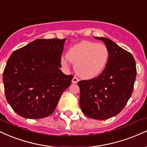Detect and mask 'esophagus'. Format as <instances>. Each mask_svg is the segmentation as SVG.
I'll use <instances>...</instances> for the list:
<instances>
[{
	"label": "esophagus",
	"mask_w": 147,
	"mask_h": 147,
	"mask_svg": "<svg viewBox=\"0 0 147 147\" xmlns=\"http://www.w3.org/2000/svg\"><path fill=\"white\" fill-rule=\"evenodd\" d=\"M78 82H79V79L77 78L76 77H74L73 79H72V84H77Z\"/></svg>",
	"instance_id": "esophagus-1"
}]
</instances>
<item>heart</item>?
Instances as JSON below:
<instances>
[{
  "label": "heart",
  "mask_w": 147,
  "mask_h": 147,
  "mask_svg": "<svg viewBox=\"0 0 147 147\" xmlns=\"http://www.w3.org/2000/svg\"><path fill=\"white\" fill-rule=\"evenodd\" d=\"M110 52L105 44L84 41L68 49L66 58H62L61 64L66 65L68 61L74 64L76 73L83 79L97 77L106 68Z\"/></svg>",
  "instance_id": "1"
}]
</instances>
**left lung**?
<instances>
[{"label": "left lung", "mask_w": 147, "mask_h": 147, "mask_svg": "<svg viewBox=\"0 0 147 147\" xmlns=\"http://www.w3.org/2000/svg\"><path fill=\"white\" fill-rule=\"evenodd\" d=\"M104 42L110 52L105 69L97 77L78 82L81 109L87 117L106 119L117 115L132 95L137 70L133 55L104 37H95Z\"/></svg>", "instance_id": "obj_1"}]
</instances>
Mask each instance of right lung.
I'll list each match as a JSON object with an SVG mask.
<instances>
[{
  "instance_id": "add662e5",
  "label": "right lung",
  "mask_w": 147,
  "mask_h": 147,
  "mask_svg": "<svg viewBox=\"0 0 147 147\" xmlns=\"http://www.w3.org/2000/svg\"><path fill=\"white\" fill-rule=\"evenodd\" d=\"M65 38L36 39L15 50L3 76L6 99L18 115L39 119L51 115L73 75L60 68Z\"/></svg>"
}]
</instances>
